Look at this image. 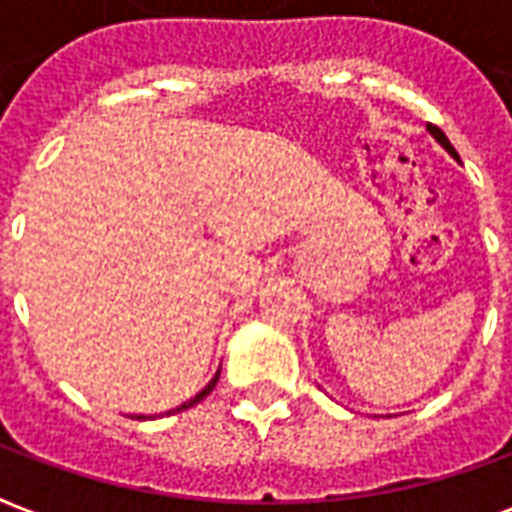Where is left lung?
<instances>
[{
  "instance_id": "1",
  "label": "left lung",
  "mask_w": 512,
  "mask_h": 512,
  "mask_svg": "<svg viewBox=\"0 0 512 512\" xmlns=\"http://www.w3.org/2000/svg\"><path fill=\"white\" fill-rule=\"evenodd\" d=\"M428 131H430V134H433V136H436V139H439L441 145H444V147H447V150H450L452 156L458 158V153H455V147L450 145V139H447V136H444V131H441L439 126H433V123H428Z\"/></svg>"
}]
</instances>
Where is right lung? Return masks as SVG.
<instances>
[{"mask_svg":"<svg viewBox=\"0 0 512 512\" xmlns=\"http://www.w3.org/2000/svg\"><path fill=\"white\" fill-rule=\"evenodd\" d=\"M216 381H219V373H216V376L211 378V384L205 386V389H202L200 395H194V397H191V400H186V403H183V406L175 408V411H183V408H191V406H194V403H200L202 397H208V395H211V392H213V386H216ZM139 419H142V417H139Z\"/></svg>","mask_w":512,"mask_h":512,"instance_id":"1","label":"right lung"}]
</instances>
